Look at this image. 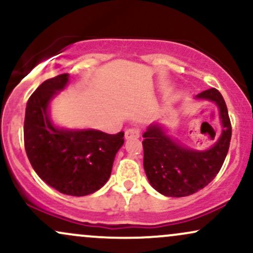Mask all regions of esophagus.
<instances>
[{"label": "esophagus", "mask_w": 253, "mask_h": 253, "mask_svg": "<svg viewBox=\"0 0 253 253\" xmlns=\"http://www.w3.org/2000/svg\"><path fill=\"white\" fill-rule=\"evenodd\" d=\"M139 129L138 128H127L125 132V139L128 140V139H136L139 138Z\"/></svg>", "instance_id": "34e87169"}]
</instances>
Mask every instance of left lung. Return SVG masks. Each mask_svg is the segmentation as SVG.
I'll use <instances>...</instances> for the list:
<instances>
[{"label":"left lung","instance_id":"1","mask_svg":"<svg viewBox=\"0 0 253 253\" xmlns=\"http://www.w3.org/2000/svg\"><path fill=\"white\" fill-rule=\"evenodd\" d=\"M196 100L216 104L221 134L207 150H194L169 134L162 124L149 125L143 134L144 169L150 184L162 195L189 196L214 179L227 156L232 127L222 95L211 88L200 92Z\"/></svg>","mask_w":253,"mask_h":253}]
</instances>
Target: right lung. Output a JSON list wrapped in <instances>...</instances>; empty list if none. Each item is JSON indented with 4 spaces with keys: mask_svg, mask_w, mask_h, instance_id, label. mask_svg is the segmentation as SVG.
I'll return each instance as SVG.
<instances>
[{
    "mask_svg": "<svg viewBox=\"0 0 253 253\" xmlns=\"http://www.w3.org/2000/svg\"><path fill=\"white\" fill-rule=\"evenodd\" d=\"M69 74L58 75L38 86L26 106L24 139L37 175L59 193L85 196L106 184L124 132L107 134L98 129H70L51 120V101L65 89Z\"/></svg>",
    "mask_w": 253,
    "mask_h": 253,
    "instance_id": "add662e5",
    "label": "right lung"
}]
</instances>
